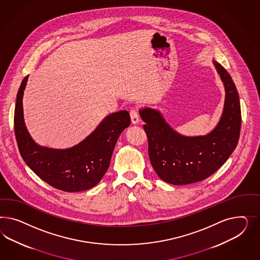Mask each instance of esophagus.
Here are the masks:
<instances>
[{
    "label": "esophagus",
    "instance_id": "1",
    "mask_svg": "<svg viewBox=\"0 0 260 260\" xmlns=\"http://www.w3.org/2000/svg\"><path fill=\"white\" fill-rule=\"evenodd\" d=\"M131 118H132V123L133 124H137L139 122V115H138V112L137 110L134 109V110H131Z\"/></svg>",
    "mask_w": 260,
    "mask_h": 260
}]
</instances>
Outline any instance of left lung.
<instances>
[{
  "instance_id": "8db88e82",
  "label": "left lung",
  "mask_w": 260,
  "mask_h": 260,
  "mask_svg": "<svg viewBox=\"0 0 260 260\" xmlns=\"http://www.w3.org/2000/svg\"><path fill=\"white\" fill-rule=\"evenodd\" d=\"M213 66L225 88L220 119L206 135L186 136L174 131L161 112L144 108L139 110L148 136L149 156L155 173L163 181L187 185L202 181L215 173L236 148L241 127V110L236 85L217 61Z\"/></svg>"
}]
</instances>
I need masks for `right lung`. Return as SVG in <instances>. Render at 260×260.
<instances>
[{
    "mask_svg": "<svg viewBox=\"0 0 260 260\" xmlns=\"http://www.w3.org/2000/svg\"><path fill=\"white\" fill-rule=\"evenodd\" d=\"M27 80L28 75L18 90L14 113L16 140L25 164L55 189L75 192L93 188L110 167L120 134L131 125L129 113H110L83 141L69 149L43 147L32 139L24 123L23 97Z\"/></svg>",
    "mask_w": 260,
    "mask_h": 260,
    "instance_id": "add662e5",
    "label": "right lung"
}]
</instances>
